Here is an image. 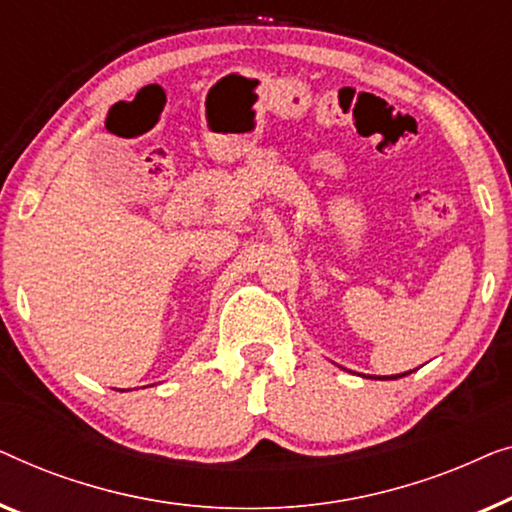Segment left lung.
Wrapping results in <instances>:
<instances>
[{"instance_id": "8db88e82", "label": "left lung", "mask_w": 512, "mask_h": 512, "mask_svg": "<svg viewBox=\"0 0 512 512\" xmlns=\"http://www.w3.org/2000/svg\"><path fill=\"white\" fill-rule=\"evenodd\" d=\"M341 369H343V366H341ZM357 376H364V373H357ZM364 378H376V380H387V376H364ZM392 380L394 378H397V376H390Z\"/></svg>"}]
</instances>
